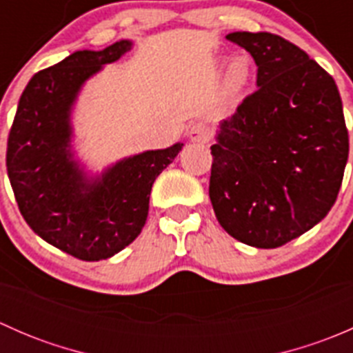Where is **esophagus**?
I'll return each mask as SVG.
<instances>
[{
	"mask_svg": "<svg viewBox=\"0 0 353 353\" xmlns=\"http://www.w3.org/2000/svg\"><path fill=\"white\" fill-rule=\"evenodd\" d=\"M188 134H190V140L194 141V143H206L212 133H210V128L205 123H194L190 128V133Z\"/></svg>",
	"mask_w": 353,
	"mask_h": 353,
	"instance_id": "esophagus-1",
	"label": "esophagus"
}]
</instances>
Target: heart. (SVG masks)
Wrapping results in <instances>:
<instances>
[{
	"label": "heart",
	"mask_w": 353,
	"mask_h": 353,
	"mask_svg": "<svg viewBox=\"0 0 353 353\" xmlns=\"http://www.w3.org/2000/svg\"><path fill=\"white\" fill-rule=\"evenodd\" d=\"M254 73V65L248 54L234 56L225 68L223 74V87L230 97H241L249 87Z\"/></svg>",
	"instance_id": "b5f03b06"
}]
</instances>
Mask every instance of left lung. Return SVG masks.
<instances>
[{
  "label": "left lung",
  "mask_w": 353,
  "mask_h": 353,
  "mask_svg": "<svg viewBox=\"0 0 353 353\" xmlns=\"http://www.w3.org/2000/svg\"><path fill=\"white\" fill-rule=\"evenodd\" d=\"M258 66V90L212 145L210 199L227 234L273 249L321 222L340 191L348 131L333 77L270 32H234Z\"/></svg>",
  "instance_id": "left-lung-1"
}]
</instances>
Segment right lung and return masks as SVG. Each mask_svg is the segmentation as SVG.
<instances>
[{
	"mask_svg": "<svg viewBox=\"0 0 353 353\" xmlns=\"http://www.w3.org/2000/svg\"><path fill=\"white\" fill-rule=\"evenodd\" d=\"M133 48L121 39L102 51L71 52L30 78L6 148L10 184L39 237L83 261L123 251L140 236L152 184L184 143L145 150L94 172L74 147L73 112L83 85Z\"/></svg>",
	"mask_w": 353,
	"mask_h": 353,
	"instance_id": "add662e5",
	"label": "right lung"
}]
</instances>
